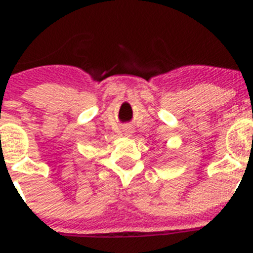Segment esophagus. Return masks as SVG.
I'll list each match as a JSON object with an SVG mask.
<instances>
[{"label":"esophagus","mask_w":253,"mask_h":253,"mask_svg":"<svg viewBox=\"0 0 253 253\" xmlns=\"http://www.w3.org/2000/svg\"><path fill=\"white\" fill-rule=\"evenodd\" d=\"M128 133H130V131H129V130H128Z\"/></svg>","instance_id":"1"}]
</instances>
